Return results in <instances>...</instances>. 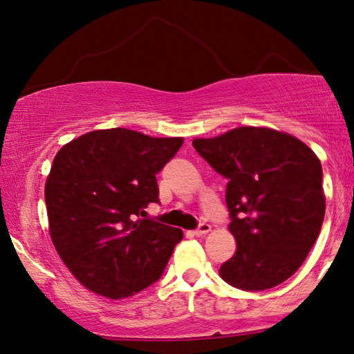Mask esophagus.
Returning <instances> with one entry per match:
<instances>
[{
	"mask_svg": "<svg viewBox=\"0 0 354 354\" xmlns=\"http://www.w3.org/2000/svg\"><path fill=\"white\" fill-rule=\"evenodd\" d=\"M212 231V226L210 225H207V223H202L201 226H198L196 231H194V236H197V237H202V236H205V234H208Z\"/></svg>",
	"mask_w": 354,
	"mask_h": 354,
	"instance_id": "esophagus-1",
	"label": "esophagus"
}]
</instances>
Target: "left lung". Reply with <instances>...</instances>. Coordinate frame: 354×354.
Listing matches in <instances>:
<instances>
[{
  "instance_id": "obj_1",
  "label": "left lung",
  "mask_w": 354,
  "mask_h": 354,
  "mask_svg": "<svg viewBox=\"0 0 354 354\" xmlns=\"http://www.w3.org/2000/svg\"><path fill=\"white\" fill-rule=\"evenodd\" d=\"M192 146L227 179L229 232L237 248L220 276L243 290L287 281L310 253L326 213L319 158L292 134L239 127Z\"/></svg>"
}]
</instances>
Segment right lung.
Listing matches in <instances>:
<instances>
[{
	"label": "right lung",
	"mask_w": 354,
	"mask_h": 354,
	"mask_svg": "<svg viewBox=\"0 0 354 354\" xmlns=\"http://www.w3.org/2000/svg\"><path fill=\"white\" fill-rule=\"evenodd\" d=\"M183 142L127 128L94 129L56 153L44 184L49 236L88 290L120 300L162 276L183 231L139 215L158 202L156 175Z\"/></svg>",
	"instance_id": "1"
}]
</instances>
